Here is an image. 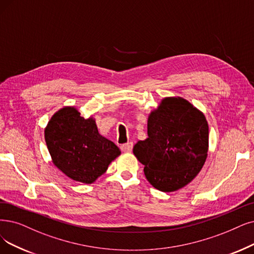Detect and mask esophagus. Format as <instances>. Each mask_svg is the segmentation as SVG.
I'll return each mask as SVG.
<instances>
[{"instance_id":"obj_1","label":"esophagus","mask_w":254,"mask_h":254,"mask_svg":"<svg viewBox=\"0 0 254 254\" xmlns=\"http://www.w3.org/2000/svg\"><path fill=\"white\" fill-rule=\"evenodd\" d=\"M132 148H133V143H131V141H129V143H126V144H123L121 146V150L125 152V153H130V152L132 151Z\"/></svg>"}]
</instances>
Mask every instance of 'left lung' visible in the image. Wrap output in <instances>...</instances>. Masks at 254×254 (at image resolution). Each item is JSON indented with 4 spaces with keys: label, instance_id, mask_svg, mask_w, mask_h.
Masks as SVG:
<instances>
[{
    "label": "left lung",
    "instance_id": "8db88e82",
    "mask_svg": "<svg viewBox=\"0 0 254 254\" xmlns=\"http://www.w3.org/2000/svg\"><path fill=\"white\" fill-rule=\"evenodd\" d=\"M148 137L133 154L147 180L161 191L186 187L203 167L208 151V124L202 111L181 97H167L148 117Z\"/></svg>",
    "mask_w": 254,
    "mask_h": 254
}]
</instances>
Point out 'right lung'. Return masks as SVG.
<instances>
[{
	"mask_svg": "<svg viewBox=\"0 0 254 254\" xmlns=\"http://www.w3.org/2000/svg\"><path fill=\"white\" fill-rule=\"evenodd\" d=\"M45 139L54 166L82 184H93L120 154L114 141L101 135L96 120L81 117L74 106L52 116L45 128Z\"/></svg>",
	"mask_w": 254,
	"mask_h": 254,
	"instance_id": "right-lung-1",
	"label": "right lung"
}]
</instances>
